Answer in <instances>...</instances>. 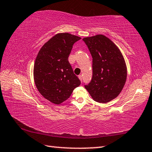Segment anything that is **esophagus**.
<instances>
[{"label":"esophagus","instance_id":"esophagus-1","mask_svg":"<svg viewBox=\"0 0 152 152\" xmlns=\"http://www.w3.org/2000/svg\"><path fill=\"white\" fill-rule=\"evenodd\" d=\"M78 78H79V79L80 80V81H81V82H82V80H83L82 76V75H79V76H78Z\"/></svg>","mask_w":152,"mask_h":152}]
</instances>
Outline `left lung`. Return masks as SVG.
Instances as JSON below:
<instances>
[{
  "mask_svg": "<svg viewBox=\"0 0 152 152\" xmlns=\"http://www.w3.org/2000/svg\"><path fill=\"white\" fill-rule=\"evenodd\" d=\"M93 58L92 79L85 88L94 101L106 103L119 95L127 79V66L120 50L102 34L82 39Z\"/></svg>",
  "mask_w": 152,
  "mask_h": 152,
  "instance_id": "1",
  "label": "left lung"
}]
</instances>
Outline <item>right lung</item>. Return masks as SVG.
<instances>
[{"label": "right lung", "instance_id": "1", "mask_svg": "<svg viewBox=\"0 0 152 152\" xmlns=\"http://www.w3.org/2000/svg\"><path fill=\"white\" fill-rule=\"evenodd\" d=\"M80 39L68 33L55 35L41 48L35 60V85L45 99L56 104L69 99L81 83L69 62L74 44Z\"/></svg>", "mask_w": 152, "mask_h": 152}]
</instances>
